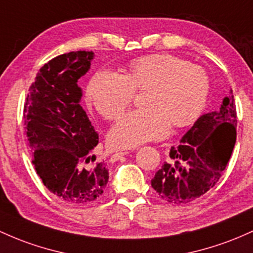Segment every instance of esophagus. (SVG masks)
Instances as JSON below:
<instances>
[{
  "mask_svg": "<svg viewBox=\"0 0 253 253\" xmlns=\"http://www.w3.org/2000/svg\"><path fill=\"white\" fill-rule=\"evenodd\" d=\"M127 154H129V151H127V150H120V151H116L115 154L112 156V160L116 161V160H119L121 156H125V155H127Z\"/></svg>",
  "mask_w": 253,
  "mask_h": 253,
  "instance_id": "esophagus-1",
  "label": "esophagus"
}]
</instances>
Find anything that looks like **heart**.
Segmentation results:
<instances>
[{
    "instance_id": "obj_1",
    "label": "heart",
    "mask_w": 253,
    "mask_h": 253,
    "mask_svg": "<svg viewBox=\"0 0 253 253\" xmlns=\"http://www.w3.org/2000/svg\"><path fill=\"white\" fill-rule=\"evenodd\" d=\"M135 90L148 91V108L126 114L114 125L109 143L115 148H135L167 137L171 126L193 124L205 109L210 82L201 66L156 54L132 61L125 76L98 72L88 84L87 97L104 119L114 120L131 105Z\"/></svg>"
}]
</instances>
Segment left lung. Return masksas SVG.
<instances>
[{
  "mask_svg": "<svg viewBox=\"0 0 253 253\" xmlns=\"http://www.w3.org/2000/svg\"><path fill=\"white\" fill-rule=\"evenodd\" d=\"M237 108L233 91L220 110L202 115L180 140L151 180L160 198L186 204L217 184L227 167L237 139Z\"/></svg>",
  "mask_w": 253,
  "mask_h": 253,
  "instance_id": "left-lung-1",
  "label": "left lung"
}]
</instances>
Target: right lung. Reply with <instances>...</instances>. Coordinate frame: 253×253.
Returning a JSON list of instances; mask_svg holds the SVG:
<instances>
[{
	"mask_svg": "<svg viewBox=\"0 0 253 253\" xmlns=\"http://www.w3.org/2000/svg\"><path fill=\"white\" fill-rule=\"evenodd\" d=\"M92 51L54 57L37 73L24 104L32 163L44 186L72 205L92 204L103 196L109 173L95 162L98 133L80 105L78 80L90 69Z\"/></svg>",
	"mask_w": 253,
	"mask_h": 253,
	"instance_id": "obj_1",
	"label": "right lung"
}]
</instances>
